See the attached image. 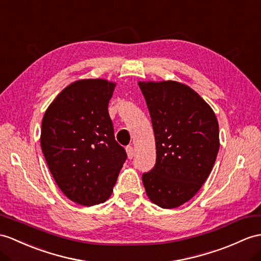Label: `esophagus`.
<instances>
[{
	"mask_svg": "<svg viewBox=\"0 0 261 261\" xmlns=\"http://www.w3.org/2000/svg\"><path fill=\"white\" fill-rule=\"evenodd\" d=\"M126 151H127V156H128L129 160H132V158L134 157V148H133V146H127Z\"/></svg>",
	"mask_w": 261,
	"mask_h": 261,
	"instance_id": "obj_1",
	"label": "esophagus"
}]
</instances>
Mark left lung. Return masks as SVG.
Returning a JSON list of instances; mask_svg holds the SVG:
<instances>
[{
  "mask_svg": "<svg viewBox=\"0 0 261 261\" xmlns=\"http://www.w3.org/2000/svg\"><path fill=\"white\" fill-rule=\"evenodd\" d=\"M151 118L156 164L142 176L148 198L162 208L192 199L213 169L219 126L212 107L175 81L138 82Z\"/></svg>",
  "mask_w": 261,
  "mask_h": 261,
  "instance_id": "obj_1",
  "label": "left lung"
}]
</instances>
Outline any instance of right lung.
<instances>
[{"label": "right lung", "mask_w": 261, "mask_h": 261, "mask_svg": "<svg viewBox=\"0 0 261 261\" xmlns=\"http://www.w3.org/2000/svg\"><path fill=\"white\" fill-rule=\"evenodd\" d=\"M115 83L80 80L65 87L42 120L41 147L68 199L94 206L109 199L127 154L114 136L109 103Z\"/></svg>", "instance_id": "add662e5"}]
</instances>
